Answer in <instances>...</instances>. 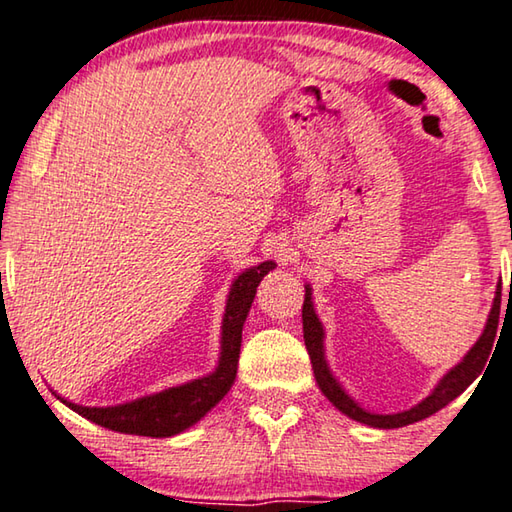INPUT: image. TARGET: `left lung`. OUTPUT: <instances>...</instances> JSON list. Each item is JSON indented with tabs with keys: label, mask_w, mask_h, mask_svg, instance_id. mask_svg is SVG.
I'll use <instances>...</instances> for the list:
<instances>
[{
	"label": "left lung",
	"mask_w": 512,
	"mask_h": 512,
	"mask_svg": "<svg viewBox=\"0 0 512 512\" xmlns=\"http://www.w3.org/2000/svg\"><path fill=\"white\" fill-rule=\"evenodd\" d=\"M499 307H501V280L497 284L495 291V300H492V309L488 314V320H485V327L470 350H467L465 357L456 363L454 368H449L443 379L438 381L436 388L424 397L422 402H418L411 409L400 411V413H372L368 409L352 400V397L345 393V388L341 386V381L332 375L329 370V363L325 357V329L323 323L314 309V298H311V287L305 284V305H302V332H305V345L311 359V368H314V377L316 384L323 395L332 402L336 409L341 413L348 415V418L357 420L361 424H368V427L375 429H397V427H406V424L420 422L424 418H429L436 411L443 409L452 400H456L472 381L481 375V370L485 368V361L490 359L492 352V343H495L497 336V325H499Z\"/></svg>",
	"instance_id": "obj_1"
}]
</instances>
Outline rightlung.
Masks as SVG:
<instances>
[{
  "label": "right lung",
  "mask_w": 512,
  "mask_h": 512,
  "mask_svg": "<svg viewBox=\"0 0 512 512\" xmlns=\"http://www.w3.org/2000/svg\"><path fill=\"white\" fill-rule=\"evenodd\" d=\"M273 268L275 262L250 266L232 282L221 323L219 363H216L210 375L117 406H83L69 402L65 397H58V400L90 422L119 433L169 438L189 429L192 424L205 418L207 411H212L228 395L232 384H235L241 350V329H244L259 282Z\"/></svg>",
  "instance_id": "obj_1"
}]
</instances>
